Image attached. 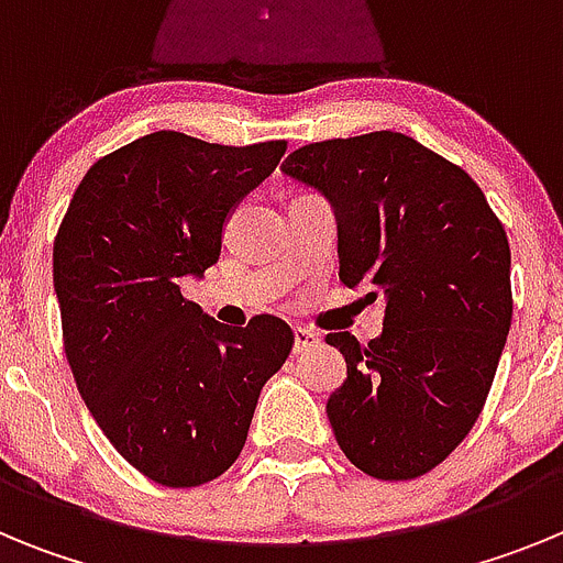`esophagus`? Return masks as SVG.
Here are the masks:
<instances>
[{
	"label": "esophagus",
	"instance_id": "34e87169",
	"mask_svg": "<svg viewBox=\"0 0 563 563\" xmlns=\"http://www.w3.org/2000/svg\"><path fill=\"white\" fill-rule=\"evenodd\" d=\"M292 338H296V352L312 350V346H318V341H321L318 332L310 330V327H296V330H292Z\"/></svg>",
	"mask_w": 563,
	"mask_h": 563
}]
</instances>
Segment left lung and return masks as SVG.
<instances>
[{
	"label": "left lung",
	"mask_w": 563,
	"mask_h": 563,
	"mask_svg": "<svg viewBox=\"0 0 563 563\" xmlns=\"http://www.w3.org/2000/svg\"><path fill=\"white\" fill-rule=\"evenodd\" d=\"M282 172L335 208L343 285L386 298L380 338L327 335L346 361L327 400L338 445L375 479L429 474L474 429L505 350V228L460 166L409 134L307 143Z\"/></svg>",
	"instance_id": "left-lung-1"
}]
</instances>
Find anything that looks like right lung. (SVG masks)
Instances as JSON below:
<instances>
[{
  "label": "right lung",
  "mask_w": 563,
  "mask_h": 563,
  "mask_svg": "<svg viewBox=\"0 0 563 563\" xmlns=\"http://www.w3.org/2000/svg\"><path fill=\"white\" fill-rule=\"evenodd\" d=\"M285 141L220 146L152 132L92 163L53 245L64 352L118 454L157 485L197 487L236 462L258 391L290 355V327H222L180 278L220 258L222 228L271 177Z\"/></svg>",
  "instance_id": "right-lung-1"
}]
</instances>
